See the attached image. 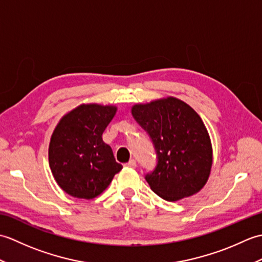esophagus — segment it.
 I'll return each mask as SVG.
<instances>
[{
    "mask_svg": "<svg viewBox=\"0 0 262 262\" xmlns=\"http://www.w3.org/2000/svg\"><path fill=\"white\" fill-rule=\"evenodd\" d=\"M125 165L127 166V168H132V169H134V168H136V161H135L134 159H133V160H130V161H129V162L126 163Z\"/></svg>",
    "mask_w": 262,
    "mask_h": 262,
    "instance_id": "obj_1",
    "label": "esophagus"
}]
</instances>
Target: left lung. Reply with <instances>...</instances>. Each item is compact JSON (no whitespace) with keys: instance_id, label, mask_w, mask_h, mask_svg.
Masks as SVG:
<instances>
[{"instance_id":"obj_1","label":"left lung","mask_w":262,"mask_h":262,"mask_svg":"<svg viewBox=\"0 0 262 262\" xmlns=\"http://www.w3.org/2000/svg\"><path fill=\"white\" fill-rule=\"evenodd\" d=\"M132 115L157 152V166L145 176L152 190L168 202L197 193L213 164L210 138L199 115L173 97L133 105Z\"/></svg>"}]
</instances>
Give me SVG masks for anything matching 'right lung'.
Here are the masks:
<instances>
[{
    "label": "right lung",
    "mask_w": 262,
    "mask_h": 262,
    "mask_svg": "<svg viewBox=\"0 0 262 262\" xmlns=\"http://www.w3.org/2000/svg\"><path fill=\"white\" fill-rule=\"evenodd\" d=\"M115 105L80 104L59 120L49 143L48 160L57 185L70 196L92 199L122 169L102 134L116 115Z\"/></svg>",
    "instance_id": "right-lung-1"
}]
</instances>
